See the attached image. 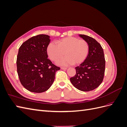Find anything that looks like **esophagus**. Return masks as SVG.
I'll use <instances>...</instances> for the list:
<instances>
[{"label":"esophagus","instance_id":"obj_1","mask_svg":"<svg viewBox=\"0 0 127 127\" xmlns=\"http://www.w3.org/2000/svg\"><path fill=\"white\" fill-rule=\"evenodd\" d=\"M61 68L62 69H63V70H66L67 69L66 67H61Z\"/></svg>","mask_w":127,"mask_h":127}]
</instances>
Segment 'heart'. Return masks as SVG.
<instances>
[{"label":"heart","mask_w":127,"mask_h":127,"mask_svg":"<svg viewBox=\"0 0 127 127\" xmlns=\"http://www.w3.org/2000/svg\"><path fill=\"white\" fill-rule=\"evenodd\" d=\"M89 51L87 42L76 37H66L57 41V44L50 43L48 47V55L52 61L56 62L66 55L59 64L63 66L79 64L85 60Z\"/></svg>","instance_id":"heart-1"}]
</instances>
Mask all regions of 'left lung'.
<instances>
[{
    "instance_id": "1",
    "label": "left lung",
    "mask_w": 127,
    "mask_h": 127,
    "mask_svg": "<svg viewBox=\"0 0 127 127\" xmlns=\"http://www.w3.org/2000/svg\"><path fill=\"white\" fill-rule=\"evenodd\" d=\"M79 35L88 43L89 51L85 61L75 68L76 74L70 80L78 90L88 92L96 88L103 81L105 67V57L103 49L97 41L84 34Z\"/></svg>"
}]
</instances>
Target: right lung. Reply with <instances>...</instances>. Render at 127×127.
I'll return each instance as SVG.
<instances>
[{
	"instance_id": "right-lung-1",
	"label": "right lung",
	"mask_w": 127,
	"mask_h": 127,
	"mask_svg": "<svg viewBox=\"0 0 127 127\" xmlns=\"http://www.w3.org/2000/svg\"><path fill=\"white\" fill-rule=\"evenodd\" d=\"M50 36L39 34L30 38L19 48L17 71L22 85L34 93H42L51 87L56 72L60 69L48 58Z\"/></svg>"
}]
</instances>
